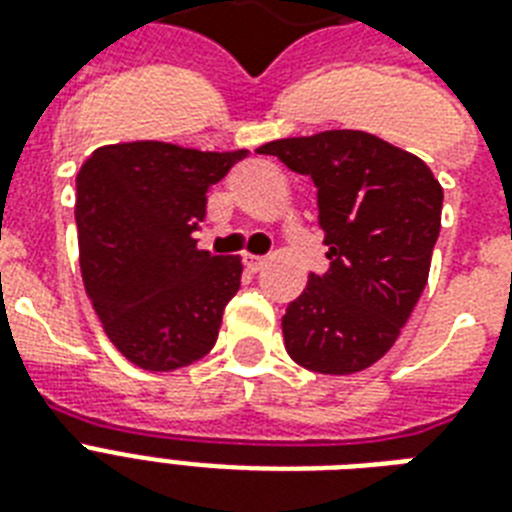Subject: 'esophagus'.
Here are the masks:
<instances>
[{"label": "esophagus", "mask_w": 512, "mask_h": 512, "mask_svg": "<svg viewBox=\"0 0 512 512\" xmlns=\"http://www.w3.org/2000/svg\"><path fill=\"white\" fill-rule=\"evenodd\" d=\"M244 265H247V271L257 273L265 268V257H255V255H244Z\"/></svg>", "instance_id": "1"}]
</instances>
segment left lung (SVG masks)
<instances>
[{"instance_id": "1", "label": "left lung", "mask_w": 512, "mask_h": 512, "mask_svg": "<svg viewBox=\"0 0 512 512\" xmlns=\"http://www.w3.org/2000/svg\"><path fill=\"white\" fill-rule=\"evenodd\" d=\"M316 185L329 271L311 273L281 319L284 348L305 369L353 374L401 335L441 231L444 188L420 156L361 130L265 143Z\"/></svg>"}]
</instances>
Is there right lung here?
<instances>
[{
	"label": "right lung",
	"instance_id": "right-lung-1",
	"mask_svg": "<svg viewBox=\"0 0 512 512\" xmlns=\"http://www.w3.org/2000/svg\"><path fill=\"white\" fill-rule=\"evenodd\" d=\"M247 151H196L138 140L92 151L76 175V228L84 289L108 340L148 372L207 356L241 257L196 247L209 185Z\"/></svg>",
	"mask_w": 512,
	"mask_h": 512
}]
</instances>
